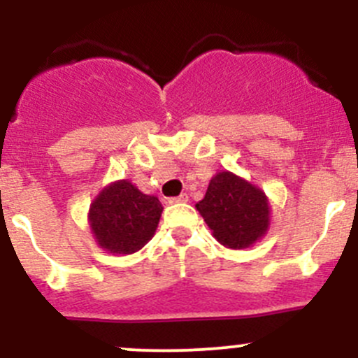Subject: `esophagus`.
<instances>
[{
    "label": "esophagus",
    "mask_w": 358,
    "mask_h": 358,
    "mask_svg": "<svg viewBox=\"0 0 358 358\" xmlns=\"http://www.w3.org/2000/svg\"><path fill=\"white\" fill-rule=\"evenodd\" d=\"M189 201V196L187 194H180L178 197H169L168 202L169 204H182V202H187Z\"/></svg>",
    "instance_id": "obj_1"
}]
</instances>
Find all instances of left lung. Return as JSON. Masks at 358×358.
Masks as SVG:
<instances>
[{"label": "left lung", "instance_id": "8db88e82", "mask_svg": "<svg viewBox=\"0 0 358 358\" xmlns=\"http://www.w3.org/2000/svg\"><path fill=\"white\" fill-rule=\"evenodd\" d=\"M196 208L213 237L229 249L251 248L270 229L268 197L232 171L216 173Z\"/></svg>", "mask_w": 358, "mask_h": 358}]
</instances>
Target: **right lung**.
Returning <instances> with one entry per match:
<instances>
[{
	"instance_id": "right-lung-1",
	"label": "right lung",
	"mask_w": 358,
	"mask_h": 358,
	"mask_svg": "<svg viewBox=\"0 0 358 358\" xmlns=\"http://www.w3.org/2000/svg\"><path fill=\"white\" fill-rule=\"evenodd\" d=\"M162 204L140 192L129 180L103 187L90 204L88 223L93 239L110 255H133L156 234Z\"/></svg>"
}]
</instances>
